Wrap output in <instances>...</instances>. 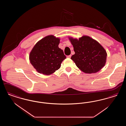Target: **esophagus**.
<instances>
[{"label":"esophagus","mask_w":126,"mask_h":126,"mask_svg":"<svg viewBox=\"0 0 126 126\" xmlns=\"http://www.w3.org/2000/svg\"><path fill=\"white\" fill-rule=\"evenodd\" d=\"M67 58H70L71 57V55H70L67 56Z\"/></svg>","instance_id":"1"}]
</instances>
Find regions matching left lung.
I'll use <instances>...</instances> for the list:
<instances>
[{
  "mask_svg": "<svg viewBox=\"0 0 126 126\" xmlns=\"http://www.w3.org/2000/svg\"><path fill=\"white\" fill-rule=\"evenodd\" d=\"M75 54L71 59L83 72L87 74L99 71L105 66L107 53L96 41L87 36L79 39L69 38Z\"/></svg>",
  "mask_w": 126,
  "mask_h": 126,
  "instance_id": "1",
  "label": "left lung"
}]
</instances>
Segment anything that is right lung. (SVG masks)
<instances>
[{"instance_id":"add662e5","label":"right lung","mask_w":126,"mask_h":126,"mask_svg":"<svg viewBox=\"0 0 126 126\" xmlns=\"http://www.w3.org/2000/svg\"><path fill=\"white\" fill-rule=\"evenodd\" d=\"M60 41L59 38L49 35L35 45L30 52L29 60L37 72L49 75L60 68L66 57L63 50L59 48Z\"/></svg>"}]
</instances>
